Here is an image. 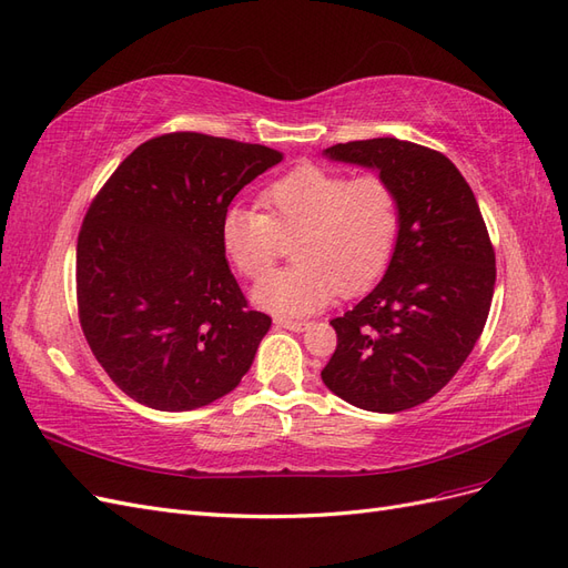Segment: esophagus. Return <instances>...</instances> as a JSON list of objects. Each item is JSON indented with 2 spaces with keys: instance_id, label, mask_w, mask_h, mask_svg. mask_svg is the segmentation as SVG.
<instances>
[{
  "instance_id": "1",
  "label": "esophagus",
  "mask_w": 568,
  "mask_h": 568,
  "mask_svg": "<svg viewBox=\"0 0 568 568\" xmlns=\"http://www.w3.org/2000/svg\"><path fill=\"white\" fill-rule=\"evenodd\" d=\"M274 324H277L280 329H288V332H303L307 326V322H303V320H286V317H277L274 320Z\"/></svg>"
}]
</instances>
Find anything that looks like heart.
Here are the masks:
<instances>
[{
  "mask_svg": "<svg viewBox=\"0 0 568 568\" xmlns=\"http://www.w3.org/2000/svg\"><path fill=\"white\" fill-rule=\"evenodd\" d=\"M261 211L232 205L220 222V242L246 280H261L284 241H294L291 268L263 280L253 301L263 311L311 315L332 296L369 288L390 263L400 236V199L382 175L348 180L301 165L261 194Z\"/></svg>",
  "mask_w": 568,
  "mask_h": 568,
  "instance_id": "obj_1",
  "label": "heart"
}]
</instances>
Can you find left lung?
I'll return each instance as SVG.
<instances>
[{
    "label": "left lung",
    "instance_id": "1",
    "mask_svg": "<svg viewBox=\"0 0 568 568\" xmlns=\"http://www.w3.org/2000/svg\"><path fill=\"white\" fill-rule=\"evenodd\" d=\"M372 168L400 199V236L384 280L332 320L336 351L322 382L369 412L417 407L448 384L484 332L495 251L471 186L443 153L395 136L324 149Z\"/></svg>",
    "mask_w": 568,
    "mask_h": 568
}]
</instances>
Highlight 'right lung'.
Segmentation results:
<instances>
[{
    "label": "right lung",
    "instance_id": "obj_1",
    "mask_svg": "<svg viewBox=\"0 0 568 568\" xmlns=\"http://www.w3.org/2000/svg\"><path fill=\"white\" fill-rule=\"evenodd\" d=\"M280 151L199 132L136 146L78 236V311L111 382L161 412L211 405L251 369L272 320L251 311L220 222Z\"/></svg>",
    "mask_w": 568,
    "mask_h": 568
}]
</instances>
